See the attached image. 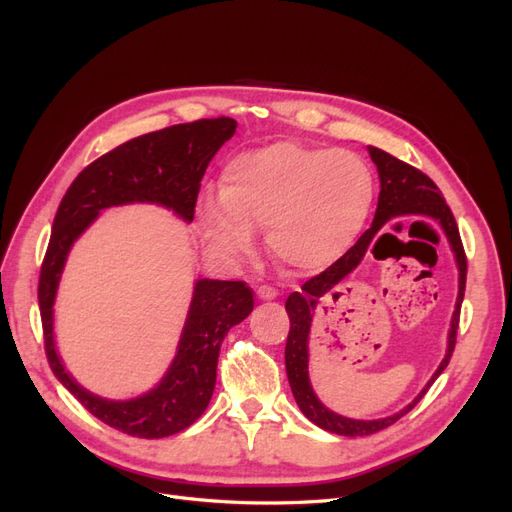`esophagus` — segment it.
I'll return each instance as SVG.
<instances>
[{"mask_svg":"<svg viewBox=\"0 0 512 512\" xmlns=\"http://www.w3.org/2000/svg\"><path fill=\"white\" fill-rule=\"evenodd\" d=\"M257 297H259L261 301H274V299L278 297V290H276L274 286H270V284H261V286L257 288Z\"/></svg>","mask_w":512,"mask_h":512,"instance_id":"34e87169","label":"esophagus"}]
</instances>
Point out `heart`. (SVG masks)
I'll return each mask as SVG.
<instances>
[{
    "label": "heart",
    "instance_id": "1",
    "mask_svg": "<svg viewBox=\"0 0 512 512\" xmlns=\"http://www.w3.org/2000/svg\"><path fill=\"white\" fill-rule=\"evenodd\" d=\"M373 172L348 149L276 143L230 159L220 199L203 197L199 224L209 245L238 257L263 230L267 251L294 270L340 257L361 232L373 203Z\"/></svg>",
    "mask_w": 512,
    "mask_h": 512
}]
</instances>
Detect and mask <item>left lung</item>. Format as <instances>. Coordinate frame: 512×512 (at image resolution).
Here are the masks:
<instances>
[{
  "instance_id": "left-lung-1",
  "label": "left lung",
  "mask_w": 512,
  "mask_h": 512,
  "mask_svg": "<svg viewBox=\"0 0 512 512\" xmlns=\"http://www.w3.org/2000/svg\"><path fill=\"white\" fill-rule=\"evenodd\" d=\"M373 164L378 166L380 174V199H378V209H375V218L369 230L361 234V238L355 242V245L348 249L338 261H334L328 270L321 274L313 276L303 284V292H292L286 299V313L290 317V332L286 340V373H288V382L290 390L294 394V400H297L299 409L303 415L313 421L317 427L326 429V432L338 434V436H369L380 432V429L390 427L396 423L402 415H407L417 402L425 396L436 382L438 375L446 369L454 344H456V330H459V319H461V305L465 297V282H467V257L465 249L461 242L459 226L454 222V215L450 207L446 205L442 193L438 191V186L434 180L419 172L417 168L405 164V161L396 159L394 155L378 149V147H367ZM405 214H413L414 217H427L434 219L444 230L451 242V248L457 259V266L460 267V297L457 298L455 313L451 320V332L449 333V348L447 357L443 360L441 367L433 376V380L418 395V398L402 412L385 418L384 420H374L373 422H363L362 420H351L342 418L333 412H330L321 403L310 388L308 380V332L310 331V321L312 320V311L314 305L339 285V282L350 273L364 256L370 242L377 235L381 226L394 217H404Z\"/></svg>"
}]
</instances>
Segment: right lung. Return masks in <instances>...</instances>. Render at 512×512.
<instances>
[{
    "mask_svg": "<svg viewBox=\"0 0 512 512\" xmlns=\"http://www.w3.org/2000/svg\"><path fill=\"white\" fill-rule=\"evenodd\" d=\"M236 120L211 118L143 134L101 155L66 191L41 265L39 309L45 355L62 386L105 425L134 438H166L193 425L207 409L228 330L253 311L245 282L197 280L178 351L161 382L130 400H107L66 371L53 340V303L68 253L107 207L155 203L193 222L201 178L213 155L232 137Z\"/></svg>",
    "mask_w": 512,
    "mask_h": 512,
    "instance_id": "add662e5",
    "label": "right lung"
}]
</instances>
